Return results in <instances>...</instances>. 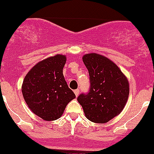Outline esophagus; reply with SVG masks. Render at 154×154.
<instances>
[{
    "mask_svg": "<svg viewBox=\"0 0 154 154\" xmlns=\"http://www.w3.org/2000/svg\"><path fill=\"white\" fill-rule=\"evenodd\" d=\"M74 93H75V96H76V97H78V96H79V89L75 90V91H74Z\"/></svg>",
    "mask_w": 154,
    "mask_h": 154,
    "instance_id": "1",
    "label": "esophagus"
}]
</instances>
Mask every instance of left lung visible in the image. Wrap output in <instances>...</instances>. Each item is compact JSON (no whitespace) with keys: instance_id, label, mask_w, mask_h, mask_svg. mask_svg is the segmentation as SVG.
<instances>
[{"instance_id":"8db88e82","label":"left lung","mask_w":154,"mask_h":154,"mask_svg":"<svg viewBox=\"0 0 154 154\" xmlns=\"http://www.w3.org/2000/svg\"><path fill=\"white\" fill-rule=\"evenodd\" d=\"M90 75L89 92L77 100L85 117L97 124H105L119 115L128 100L127 77L114 62L101 54L91 53L82 57Z\"/></svg>"}]
</instances>
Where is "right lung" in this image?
<instances>
[{"instance_id":"1","label":"right lung","mask_w":154,"mask_h":154,"mask_svg":"<svg viewBox=\"0 0 154 154\" xmlns=\"http://www.w3.org/2000/svg\"><path fill=\"white\" fill-rule=\"evenodd\" d=\"M66 57L56 54L36 63L25 75L22 86L29 109L47 121L61 117L75 95L68 87L63 74Z\"/></svg>"}]
</instances>
